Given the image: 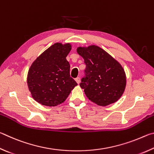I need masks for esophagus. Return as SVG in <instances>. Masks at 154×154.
<instances>
[{
	"instance_id": "obj_1",
	"label": "esophagus",
	"mask_w": 154,
	"mask_h": 154,
	"mask_svg": "<svg viewBox=\"0 0 154 154\" xmlns=\"http://www.w3.org/2000/svg\"><path fill=\"white\" fill-rule=\"evenodd\" d=\"M75 82H76L78 84H79L80 83V78L79 77H77L76 79H75Z\"/></svg>"
}]
</instances>
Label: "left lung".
Returning <instances> with one entry per match:
<instances>
[{
  "mask_svg": "<svg viewBox=\"0 0 154 154\" xmlns=\"http://www.w3.org/2000/svg\"><path fill=\"white\" fill-rule=\"evenodd\" d=\"M76 51L87 66L86 76L80 84L86 96L101 106L117 101L126 85V74L121 64L98 46L79 47Z\"/></svg>",
  "mask_w": 154,
  "mask_h": 154,
  "instance_id": "left-lung-1",
  "label": "left lung"
}]
</instances>
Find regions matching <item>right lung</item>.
<instances>
[{"label":"right lung","mask_w":154,"mask_h":154,"mask_svg":"<svg viewBox=\"0 0 154 154\" xmlns=\"http://www.w3.org/2000/svg\"><path fill=\"white\" fill-rule=\"evenodd\" d=\"M70 43L56 42L38 57L29 68L27 83L31 95L38 103L55 107L66 100L78 84L70 77L66 57Z\"/></svg>","instance_id":"obj_1"}]
</instances>
